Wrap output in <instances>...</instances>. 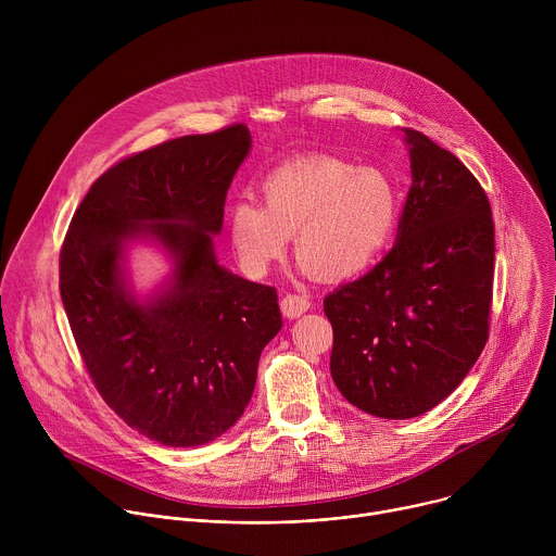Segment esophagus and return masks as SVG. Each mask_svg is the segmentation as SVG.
<instances>
[{"label": "esophagus", "mask_w": 556, "mask_h": 556, "mask_svg": "<svg viewBox=\"0 0 556 556\" xmlns=\"http://www.w3.org/2000/svg\"><path fill=\"white\" fill-rule=\"evenodd\" d=\"M307 307H309V299L303 294H286L281 299V312L283 316H288V319H296V316L307 312Z\"/></svg>", "instance_id": "1"}]
</instances>
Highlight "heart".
<instances>
[{
    "instance_id": "heart-1",
    "label": "heart",
    "mask_w": 556,
    "mask_h": 556,
    "mask_svg": "<svg viewBox=\"0 0 556 556\" xmlns=\"http://www.w3.org/2000/svg\"><path fill=\"white\" fill-rule=\"evenodd\" d=\"M260 191L264 204L237 200L228 208L232 251L251 275H266L294 235L305 273L356 277L391 244L403 206L401 187L382 169L321 153L268 172Z\"/></svg>"
}]
</instances>
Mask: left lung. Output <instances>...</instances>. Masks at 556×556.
I'll list each match as a JSON object with an SVG mask.
<instances>
[{
	"instance_id": "8db88e82",
	"label": "left lung",
	"mask_w": 556,
	"mask_h": 556,
	"mask_svg": "<svg viewBox=\"0 0 556 556\" xmlns=\"http://www.w3.org/2000/svg\"><path fill=\"white\" fill-rule=\"evenodd\" d=\"M412 189L393 249L324 301L330 371L365 414H427L464 380L489 341L495 226L482 185L416 129H405Z\"/></svg>"
}]
</instances>
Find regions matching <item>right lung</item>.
Segmentation results:
<instances>
[{
  "label": "right lung",
  "mask_w": 556,
  "mask_h": 556,
  "mask_svg": "<svg viewBox=\"0 0 556 556\" xmlns=\"http://www.w3.org/2000/svg\"><path fill=\"white\" fill-rule=\"evenodd\" d=\"M249 151L247 125H230L134 153L92 185L63 240L61 301L88 374L131 429L165 446L206 444L240 420L281 330L277 290L228 273L213 251ZM134 239L175 262L142 302L122 270Z\"/></svg>",
  "instance_id": "add662e5"
}]
</instances>
